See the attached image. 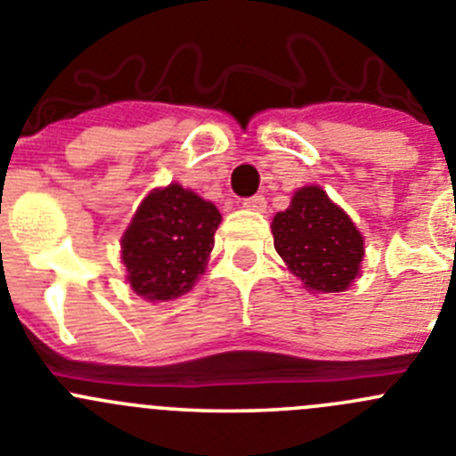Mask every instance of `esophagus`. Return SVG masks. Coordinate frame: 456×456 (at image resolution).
<instances>
[{
    "label": "esophagus",
    "instance_id": "esophagus-1",
    "mask_svg": "<svg viewBox=\"0 0 456 456\" xmlns=\"http://www.w3.org/2000/svg\"><path fill=\"white\" fill-rule=\"evenodd\" d=\"M241 206H244L246 210L264 212V210H266V199H264L262 194H255V197H248V199H244V203H241Z\"/></svg>",
    "mask_w": 456,
    "mask_h": 456
}]
</instances>
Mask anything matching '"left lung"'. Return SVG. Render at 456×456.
<instances>
[{
  "instance_id": "8db88e82",
  "label": "left lung",
  "mask_w": 456,
  "mask_h": 456,
  "mask_svg": "<svg viewBox=\"0 0 456 456\" xmlns=\"http://www.w3.org/2000/svg\"><path fill=\"white\" fill-rule=\"evenodd\" d=\"M275 250L314 293H342L361 273L365 240L320 185L300 188L271 224Z\"/></svg>"
}]
</instances>
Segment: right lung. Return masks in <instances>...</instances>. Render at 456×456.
<instances>
[{
	"label": "right lung",
	"mask_w": 456,
	"mask_h": 456,
	"mask_svg": "<svg viewBox=\"0 0 456 456\" xmlns=\"http://www.w3.org/2000/svg\"><path fill=\"white\" fill-rule=\"evenodd\" d=\"M221 215L215 203L170 183L142 199L120 240V259L136 296L167 302L203 275Z\"/></svg>",
	"instance_id": "1"
}]
</instances>
